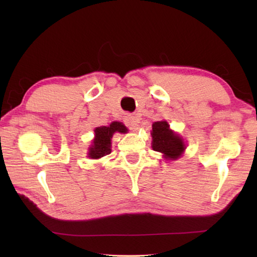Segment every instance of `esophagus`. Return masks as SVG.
Returning <instances> with one entry per match:
<instances>
[{
	"label": "esophagus",
	"instance_id": "esophagus-1",
	"mask_svg": "<svg viewBox=\"0 0 257 257\" xmlns=\"http://www.w3.org/2000/svg\"><path fill=\"white\" fill-rule=\"evenodd\" d=\"M124 122L127 124V127L132 130H137L138 129V123L139 120L138 118L134 116V114H128L127 117L124 118Z\"/></svg>",
	"mask_w": 257,
	"mask_h": 257
}]
</instances>
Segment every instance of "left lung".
<instances>
[{"instance_id": "8db88e82", "label": "left lung", "mask_w": 257, "mask_h": 257, "mask_svg": "<svg viewBox=\"0 0 257 257\" xmlns=\"http://www.w3.org/2000/svg\"><path fill=\"white\" fill-rule=\"evenodd\" d=\"M152 149L165 155L170 160H176L184 150L183 140L169 129L167 121L152 124Z\"/></svg>"}]
</instances>
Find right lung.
Returning <instances> with one entry per match:
<instances>
[{"instance_id": "add662e5", "label": "right lung", "mask_w": 257, "mask_h": 257, "mask_svg": "<svg viewBox=\"0 0 257 257\" xmlns=\"http://www.w3.org/2000/svg\"><path fill=\"white\" fill-rule=\"evenodd\" d=\"M127 128L121 122L113 121L106 127V125H101L95 129V139L92 146L89 149L88 157L91 159H99L101 157H105L111 152L110 149V139L114 133H125Z\"/></svg>"}]
</instances>
